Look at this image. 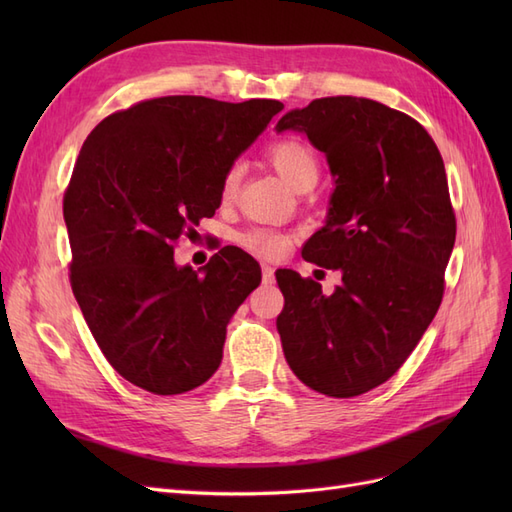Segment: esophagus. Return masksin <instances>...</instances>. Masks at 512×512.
Wrapping results in <instances>:
<instances>
[{
    "instance_id": "esophagus-1",
    "label": "esophagus",
    "mask_w": 512,
    "mask_h": 512,
    "mask_svg": "<svg viewBox=\"0 0 512 512\" xmlns=\"http://www.w3.org/2000/svg\"><path fill=\"white\" fill-rule=\"evenodd\" d=\"M262 284H273L275 282V269L271 265H262Z\"/></svg>"
}]
</instances>
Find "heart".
Returning <instances> with one entry per match:
<instances>
[{"label":"heart","instance_id":"heart-1","mask_svg":"<svg viewBox=\"0 0 512 512\" xmlns=\"http://www.w3.org/2000/svg\"><path fill=\"white\" fill-rule=\"evenodd\" d=\"M267 160L277 170V175H280L290 188H294L297 192L312 190L320 177V162H318L316 151L307 143L299 141V138H282V141H275L273 145H269ZM239 183H241V168L230 166L224 173L222 185H220L222 203H230V200L237 196ZM239 243L254 256L280 258L282 254L288 252L292 239L280 230L256 226V228L245 230L239 237Z\"/></svg>","mask_w":512,"mask_h":512}]
</instances>
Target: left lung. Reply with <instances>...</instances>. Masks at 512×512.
I'll return each instance as SVG.
<instances>
[{
  "instance_id": "1",
  "label": "left lung",
  "mask_w": 512,
  "mask_h": 512,
  "mask_svg": "<svg viewBox=\"0 0 512 512\" xmlns=\"http://www.w3.org/2000/svg\"><path fill=\"white\" fill-rule=\"evenodd\" d=\"M275 130L305 132L327 156L335 192L303 258L342 271L331 297L275 273L284 356L309 389L363 395L406 363L442 303L457 232L444 162L421 123L367 98H318Z\"/></svg>"
}]
</instances>
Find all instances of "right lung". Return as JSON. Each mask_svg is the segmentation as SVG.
Here are the masks:
<instances>
[{
    "label": "right lung",
    "instance_id": "right-lung-1",
    "mask_svg": "<svg viewBox=\"0 0 512 512\" xmlns=\"http://www.w3.org/2000/svg\"><path fill=\"white\" fill-rule=\"evenodd\" d=\"M282 108L153 98L108 115L83 143L64 194L72 292L106 361L149 393L207 382L232 314L260 284L258 262L235 245L203 275L173 256L220 207L224 173Z\"/></svg>",
    "mask_w": 512,
    "mask_h": 512
}]
</instances>
